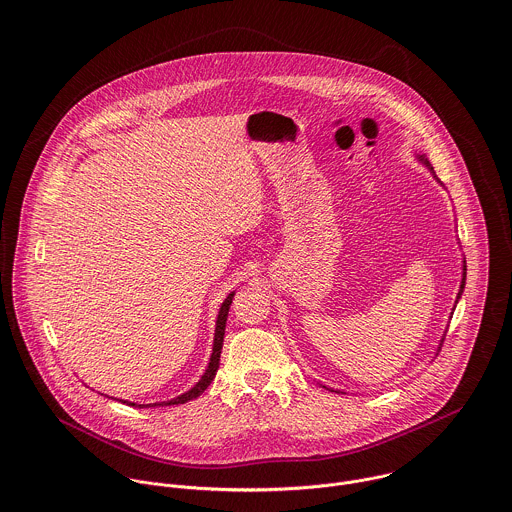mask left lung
I'll list each match as a JSON object with an SVG mask.
<instances>
[{
  "label": "left lung",
  "instance_id": "left-lung-1",
  "mask_svg": "<svg viewBox=\"0 0 512 512\" xmlns=\"http://www.w3.org/2000/svg\"><path fill=\"white\" fill-rule=\"evenodd\" d=\"M418 161H420V163H424V165H426V167H428V169L434 173V167L430 165V161L426 159V155H418ZM434 177H436V173H434ZM461 274H463V278H461V286H459V292H457V299H455V303L461 299V293H463V288H465V276H467V266H465V260H463V272H461ZM453 309H455V305H453ZM451 315H453V311H451ZM323 388H327V386H323ZM329 390H331V388H329ZM331 392H337V390H331Z\"/></svg>",
  "mask_w": 512,
  "mask_h": 512
}]
</instances>
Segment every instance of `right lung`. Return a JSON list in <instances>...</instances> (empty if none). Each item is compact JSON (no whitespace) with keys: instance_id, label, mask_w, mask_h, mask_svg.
<instances>
[{"instance_id":"1","label":"right lung","mask_w":512,"mask_h":512,"mask_svg":"<svg viewBox=\"0 0 512 512\" xmlns=\"http://www.w3.org/2000/svg\"><path fill=\"white\" fill-rule=\"evenodd\" d=\"M232 297H234V292L228 293L226 299H224L222 305H220L217 327H215V341H213L211 361H209V366H207L205 374L201 376V380H199L191 390H187V392H183L181 396H177V398H173V400H167V402H155V404H134V402H128V400H120V402H124V404H128V406H138V408H146L147 406V408H149V406H175V404H185V402L195 400L197 396H201V394L209 388V384L213 382V378H215V374H217V370H219L222 341H224V327H226V317H228V309H230Z\"/></svg>"}]
</instances>
